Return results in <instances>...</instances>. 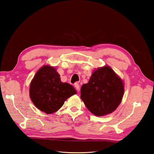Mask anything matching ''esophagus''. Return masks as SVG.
Here are the masks:
<instances>
[{
    "mask_svg": "<svg viewBox=\"0 0 154 154\" xmlns=\"http://www.w3.org/2000/svg\"><path fill=\"white\" fill-rule=\"evenodd\" d=\"M74 87H75L76 89L78 92L80 91V85H79L78 83H75V85H74Z\"/></svg>",
    "mask_w": 154,
    "mask_h": 154,
    "instance_id": "1",
    "label": "esophagus"
}]
</instances>
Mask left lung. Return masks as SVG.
<instances>
[{"label": "left lung", "instance_id": "left-lung-1", "mask_svg": "<svg viewBox=\"0 0 154 154\" xmlns=\"http://www.w3.org/2000/svg\"><path fill=\"white\" fill-rule=\"evenodd\" d=\"M124 85L109 66L96 69L81 88V99L91 112L103 116L114 112L122 102Z\"/></svg>", "mask_w": 154, "mask_h": 154}]
</instances>
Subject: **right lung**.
Masks as SVG:
<instances>
[{"instance_id":"1","label":"right lung","mask_w":154,"mask_h":154,"mask_svg":"<svg viewBox=\"0 0 154 154\" xmlns=\"http://www.w3.org/2000/svg\"><path fill=\"white\" fill-rule=\"evenodd\" d=\"M75 94L74 88L60 81V74L54 67L49 66H44L37 71L29 87L32 103L46 114L57 112L63 106L65 101Z\"/></svg>"}]
</instances>
